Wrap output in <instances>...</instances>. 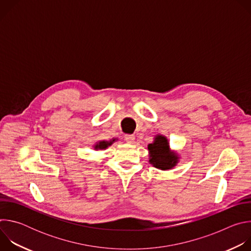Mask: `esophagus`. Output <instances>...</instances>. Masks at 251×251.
<instances>
[{"label": "esophagus", "instance_id": "1", "mask_svg": "<svg viewBox=\"0 0 251 251\" xmlns=\"http://www.w3.org/2000/svg\"><path fill=\"white\" fill-rule=\"evenodd\" d=\"M124 139L127 143H129V144H133L134 141H135V136L134 135H130V134H126L124 136Z\"/></svg>", "mask_w": 251, "mask_h": 251}]
</instances>
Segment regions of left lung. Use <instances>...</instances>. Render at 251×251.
Returning <instances> with one entry per match:
<instances>
[{"instance_id": "obj_1", "label": "left lung", "mask_w": 251, "mask_h": 251, "mask_svg": "<svg viewBox=\"0 0 251 251\" xmlns=\"http://www.w3.org/2000/svg\"><path fill=\"white\" fill-rule=\"evenodd\" d=\"M149 162L161 170H170L177 163V156L170 152L169 142L165 136L158 135L152 144L148 145Z\"/></svg>"}]
</instances>
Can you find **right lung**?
Segmentation results:
<instances>
[{
  "label": "right lung",
  "mask_w": 251,
  "mask_h": 251,
  "mask_svg": "<svg viewBox=\"0 0 251 251\" xmlns=\"http://www.w3.org/2000/svg\"><path fill=\"white\" fill-rule=\"evenodd\" d=\"M115 141V139L114 140H112V141H109V142H107V141H101V142H99V143H97V144L95 145V150H98V149H100V150H102V149H106L107 147L108 146H110V145H112V143Z\"/></svg>",
  "instance_id": "obj_1"
}]
</instances>
